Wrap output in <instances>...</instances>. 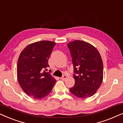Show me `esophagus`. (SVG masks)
Listing matches in <instances>:
<instances>
[{"instance_id": "34e87169", "label": "esophagus", "mask_w": 123, "mask_h": 123, "mask_svg": "<svg viewBox=\"0 0 123 123\" xmlns=\"http://www.w3.org/2000/svg\"><path fill=\"white\" fill-rule=\"evenodd\" d=\"M60 79L61 80H65L67 79V76L66 75H63V76L61 77Z\"/></svg>"}]
</instances>
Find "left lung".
Returning a JSON list of instances; mask_svg holds the SVG:
<instances>
[{
	"label": "left lung",
	"instance_id": "1",
	"mask_svg": "<svg viewBox=\"0 0 123 123\" xmlns=\"http://www.w3.org/2000/svg\"><path fill=\"white\" fill-rule=\"evenodd\" d=\"M74 66L75 86L70 91L75 96L86 98L94 95L100 87L104 77L102 58L89 43L79 40L68 44Z\"/></svg>",
	"mask_w": 123,
	"mask_h": 123
}]
</instances>
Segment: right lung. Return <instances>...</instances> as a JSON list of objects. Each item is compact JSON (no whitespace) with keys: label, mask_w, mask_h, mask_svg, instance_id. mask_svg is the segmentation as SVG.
<instances>
[{"label":"right lung","mask_w":123,"mask_h":123,"mask_svg":"<svg viewBox=\"0 0 123 123\" xmlns=\"http://www.w3.org/2000/svg\"><path fill=\"white\" fill-rule=\"evenodd\" d=\"M55 43L43 40L26 47L18 57L17 76L25 93L34 99L46 97L53 89L56 80L43 71L49 67L48 60Z\"/></svg>","instance_id":"right-lung-1"}]
</instances>
